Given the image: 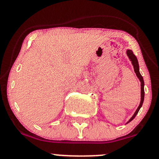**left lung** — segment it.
Instances as JSON below:
<instances>
[{"mask_svg": "<svg viewBox=\"0 0 159 159\" xmlns=\"http://www.w3.org/2000/svg\"><path fill=\"white\" fill-rule=\"evenodd\" d=\"M126 54L127 56L129 57V60H130V61L132 62V66L133 67H134V72L136 73V75L137 77L138 78V79L140 80V89H141V90H140V105L139 106H138V108H137V110L135 112H134V114H133V116L132 117L130 118V120H129V121L127 122V123H129V122H131L132 120L134 119V117L136 116V115L138 114V111H139L140 108L142 107V105H143V100H144V81H143V78L142 77V75H140V71H139V64H138V59H137L136 56L134 55V54H133L132 51V50H127L126 51Z\"/></svg>", "mask_w": 159, "mask_h": 159, "instance_id": "obj_1", "label": "left lung"}]
</instances>
